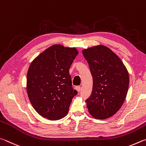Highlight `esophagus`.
I'll return each instance as SVG.
<instances>
[{"label": "esophagus", "instance_id": "esophagus-1", "mask_svg": "<svg viewBox=\"0 0 146 146\" xmlns=\"http://www.w3.org/2000/svg\"><path fill=\"white\" fill-rule=\"evenodd\" d=\"M75 89L79 92H80V90H81V86H75Z\"/></svg>", "mask_w": 146, "mask_h": 146}]
</instances>
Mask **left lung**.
I'll return each mask as SVG.
<instances>
[{
  "label": "left lung",
  "mask_w": 146,
  "mask_h": 146,
  "mask_svg": "<svg viewBox=\"0 0 146 146\" xmlns=\"http://www.w3.org/2000/svg\"><path fill=\"white\" fill-rule=\"evenodd\" d=\"M82 52L93 77L92 92L86 101L88 112L96 119L110 118L126 98L128 72L119 56L106 46H94Z\"/></svg>",
  "instance_id": "1"
}]
</instances>
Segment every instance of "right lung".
<instances>
[{"mask_svg":"<svg viewBox=\"0 0 146 146\" xmlns=\"http://www.w3.org/2000/svg\"><path fill=\"white\" fill-rule=\"evenodd\" d=\"M78 54L75 47L53 45L31 63L27 74V96L33 108L44 118L56 121L67 115L78 94L72 86L69 74Z\"/></svg>","mask_w":146,"mask_h":146,"instance_id":"obj_1","label":"right lung"}]
</instances>
